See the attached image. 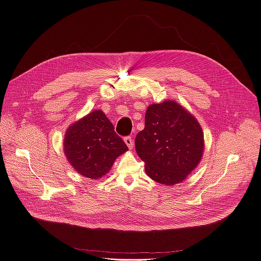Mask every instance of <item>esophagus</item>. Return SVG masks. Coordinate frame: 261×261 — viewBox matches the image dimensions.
<instances>
[{
  "instance_id": "obj_1",
  "label": "esophagus",
  "mask_w": 261,
  "mask_h": 261,
  "mask_svg": "<svg viewBox=\"0 0 261 261\" xmlns=\"http://www.w3.org/2000/svg\"><path fill=\"white\" fill-rule=\"evenodd\" d=\"M124 140H125V144L127 145V147H128L129 149H132L133 146H134V140H133V138H132L130 136H127V137L124 138Z\"/></svg>"
}]
</instances>
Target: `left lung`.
Wrapping results in <instances>:
<instances>
[{"label": "left lung", "instance_id": "8db88e82", "mask_svg": "<svg viewBox=\"0 0 261 261\" xmlns=\"http://www.w3.org/2000/svg\"><path fill=\"white\" fill-rule=\"evenodd\" d=\"M135 148L149 177L174 185L198 165L203 152L202 129L183 107L164 101L148 107L145 128L137 134Z\"/></svg>", "mask_w": 261, "mask_h": 261}]
</instances>
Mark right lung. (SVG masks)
<instances>
[{"mask_svg": "<svg viewBox=\"0 0 261 261\" xmlns=\"http://www.w3.org/2000/svg\"><path fill=\"white\" fill-rule=\"evenodd\" d=\"M127 149L101 110L74 123L64 139V152L69 163L82 175L92 179L106 175L116 158Z\"/></svg>", "mask_w": 261, "mask_h": 261, "instance_id": "add662e5", "label": "right lung"}]
</instances>
